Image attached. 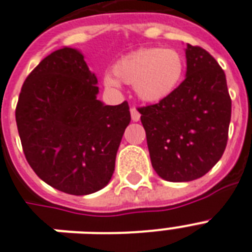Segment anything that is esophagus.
I'll return each mask as SVG.
<instances>
[{
    "label": "esophagus",
    "mask_w": 252,
    "mask_h": 252,
    "mask_svg": "<svg viewBox=\"0 0 252 252\" xmlns=\"http://www.w3.org/2000/svg\"><path fill=\"white\" fill-rule=\"evenodd\" d=\"M130 113H131V120L134 121V122H138V121L140 120V113H139L138 109H136L135 106H131Z\"/></svg>",
    "instance_id": "esophagus-1"
}]
</instances>
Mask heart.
Returning a JSON list of instances; mask_svg holds the SVG:
<instances>
[{"instance_id": "b5f03b06", "label": "heart", "mask_w": 252, "mask_h": 252, "mask_svg": "<svg viewBox=\"0 0 252 252\" xmlns=\"http://www.w3.org/2000/svg\"><path fill=\"white\" fill-rule=\"evenodd\" d=\"M186 57L172 48H140L121 57L113 65V75L106 74V87L117 88L120 82L134 86L140 100L158 102L178 90L186 74Z\"/></svg>"}]
</instances>
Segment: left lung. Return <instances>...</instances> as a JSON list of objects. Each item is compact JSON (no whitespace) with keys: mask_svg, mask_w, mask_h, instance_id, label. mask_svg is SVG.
I'll return each mask as SVG.
<instances>
[{"mask_svg":"<svg viewBox=\"0 0 252 252\" xmlns=\"http://www.w3.org/2000/svg\"><path fill=\"white\" fill-rule=\"evenodd\" d=\"M187 71L172 96L138 108L155 172L170 182L200 178L228 143L231 116L224 70L198 45L187 44Z\"/></svg>","mask_w":252,"mask_h":252,"instance_id":"left-lung-1","label":"left lung"}]
</instances>
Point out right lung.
I'll return each mask as SVG.
<instances>
[{
  "instance_id": "1",
  "label": "right lung",
  "mask_w": 252,
  "mask_h": 252,
  "mask_svg": "<svg viewBox=\"0 0 252 252\" xmlns=\"http://www.w3.org/2000/svg\"><path fill=\"white\" fill-rule=\"evenodd\" d=\"M96 84L83 56L63 48L30 72L18 98L15 120L28 164L66 194H92L108 185L131 120L127 101H98Z\"/></svg>"
}]
</instances>
